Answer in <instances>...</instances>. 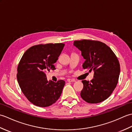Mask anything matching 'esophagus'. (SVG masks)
I'll list each match as a JSON object with an SVG mask.
<instances>
[{
    "mask_svg": "<svg viewBox=\"0 0 132 132\" xmlns=\"http://www.w3.org/2000/svg\"><path fill=\"white\" fill-rule=\"evenodd\" d=\"M68 82H75V80L73 79H68Z\"/></svg>",
    "mask_w": 132,
    "mask_h": 132,
    "instance_id": "obj_1",
    "label": "esophagus"
}]
</instances>
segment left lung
I'll list each match as a JSON object with an SVG mask.
<instances>
[{
	"label": "left lung",
	"mask_w": 132,
	"mask_h": 132,
	"mask_svg": "<svg viewBox=\"0 0 132 132\" xmlns=\"http://www.w3.org/2000/svg\"><path fill=\"white\" fill-rule=\"evenodd\" d=\"M86 61L84 69L94 71L91 82L82 80L80 92L82 99L88 103L103 102L110 96L118 83L120 68L118 59L111 49L102 42L89 40L75 41Z\"/></svg>",
	"instance_id": "left-lung-1"
}]
</instances>
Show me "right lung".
<instances>
[{
  "label": "right lung",
  "mask_w": 132,
  "mask_h": 132,
  "mask_svg": "<svg viewBox=\"0 0 132 132\" xmlns=\"http://www.w3.org/2000/svg\"><path fill=\"white\" fill-rule=\"evenodd\" d=\"M62 43L35 45L24 53L18 67L17 79L22 92L33 104L46 107L60 97L65 82L47 80L45 72L55 70L54 63L63 50Z\"/></svg>",
  "instance_id": "obj_1"
}]
</instances>
